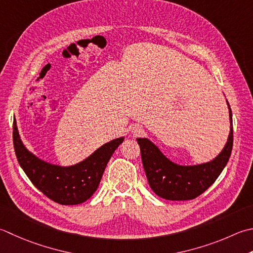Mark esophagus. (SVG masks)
<instances>
[{
    "label": "esophagus",
    "instance_id": "esophagus-1",
    "mask_svg": "<svg viewBox=\"0 0 253 253\" xmlns=\"http://www.w3.org/2000/svg\"><path fill=\"white\" fill-rule=\"evenodd\" d=\"M142 128L140 127V126H135L132 128V132H133V135L135 136H139V135H141L142 133Z\"/></svg>",
    "mask_w": 253,
    "mask_h": 253
}]
</instances>
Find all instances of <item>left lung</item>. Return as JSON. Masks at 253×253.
<instances>
[{
    "instance_id": "left-lung-1",
    "label": "left lung",
    "mask_w": 253,
    "mask_h": 253,
    "mask_svg": "<svg viewBox=\"0 0 253 253\" xmlns=\"http://www.w3.org/2000/svg\"><path fill=\"white\" fill-rule=\"evenodd\" d=\"M227 105L230 121L228 140L219 155L210 162L196 166L176 165L149 139L137 138L148 182L158 196L169 201L193 200L204 193L219 176L229 160L234 141L231 108L228 102Z\"/></svg>"
}]
</instances>
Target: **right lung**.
Segmentation results:
<instances>
[{
  "label": "right lung",
  "mask_w": 253,
  "mask_h": 253,
  "mask_svg": "<svg viewBox=\"0 0 253 253\" xmlns=\"http://www.w3.org/2000/svg\"><path fill=\"white\" fill-rule=\"evenodd\" d=\"M124 137L105 143L90 157L70 167L51 165L26 149L13 122V142L19 166L28 179L48 199L61 205H78L95 193L112 155Z\"/></svg>",
  "instance_id": "1"
}]
</instances>
